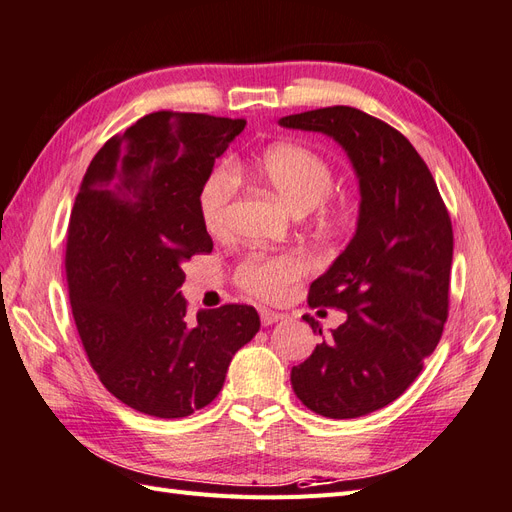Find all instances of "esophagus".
Listing matches in <instances>:
<instances>
[{
	"mask_svg": "<svg viewBox=\"0 0 512 512\" xmlns=\"http://www.w3.org/2000/svg\"><path fill=\"white\" fill-rule=\"evenodd\" d=\"M259 316H261V324L264 326H272L274 322H279V320H283V313H279V311H272V309H259Z\"/></svg>",
	"mask_w": 512,
	"mask_h": 512,
	"instance_id": "1",
	"label": "esophagus"
}]
</instances>
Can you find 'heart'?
Returning <instances> with one entry per match:
<instances>
[{
	"mask_svg": "<svg viewBox=\"0 0 512 512\" xmlns=\"http://www.w3.org/2000/svg\"><path fill=\"white\" fill-rule=\"evenodd\" d=\"M255 175L296 214L309 212L333 188V170L322 157L307 147L292 142L272 144L253 160ZM238 177L229 166H216L199 190V214L203 227L212 235L229 231L231 209ZM307 270L305 257L296 253L248 257L238 270V281L246 292L261 298H277L285 287L300 279Z\"/></svg>",
	"mask_w": 512,
	"mask_h": 512,
	"instance_id": "obj_1",
	"label": "heart"
}]
</instances>
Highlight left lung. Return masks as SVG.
Listing matches in <instances>:
<instances>
[{"label":"left lung","mask_w":512,"mask_h":512,"mask_svg":"<svg viewBox=\"0 0 512 512\" xmlns=\"http://www.w3.org/2000/svg\"><path fill=\"white\" fill-rule=\"evenodd\" d=\"M348 155L359 179V218L348 246L309 287L311 307L348 313L344 324L292 368V389L322 417L383 409L409 389L448 320L452 222L426 162L398 129L357 108L283 116ZM303 320L313 333L322 326Z\"/></svg>","instance_id":"8db88e82"}]
</instances>
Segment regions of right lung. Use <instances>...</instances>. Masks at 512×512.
Segmentation results:
<instances>
[{
    "mask_svg": "<svg viewBox=\"0 0 512 512\" xmlns=\"http://www.w3.org/2000/svg\"><path fill=\"white\" fill-rule=\"evenodd\" d=\"M244 119L153 112L90 162L69 222L67 281L77 333L114 398L188 417L212 402L235 352L259 331L251 305L186 316L183 261L212 253L199 190Z\"/></svg>",
    "mask_w": 512,
    "mask_h": 512,
    "instance_id": "right-lung-1",
    "label": "right lung"
}]
</instances>
